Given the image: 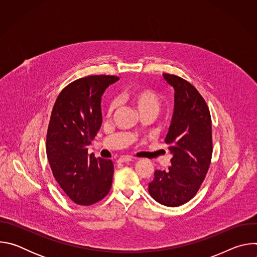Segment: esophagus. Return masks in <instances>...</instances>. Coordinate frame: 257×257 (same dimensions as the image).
Instances as JSON below:
<instances>
[{"label":"esophagus","mask_w":257,"mask_h":257,"mask_svg":"<svg viewBox=\"0 0 257 257\" xmlns=\"http://www.w3.org/2000/svg\"><path fill=\"white\" fill-rule=\"evenodd\" d=\"M131 161H133V159L130 158V157H121V158L118 160V163H129V162H131Z\"/></svg>","instance_id":"1"}]
</instances>
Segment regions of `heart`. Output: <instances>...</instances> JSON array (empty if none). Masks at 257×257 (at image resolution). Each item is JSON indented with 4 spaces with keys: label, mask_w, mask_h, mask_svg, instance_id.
Here are the masks:
<instances>
[{
    "label": "heart",
    "mask_w": 257,
    "mask_h": 257,
    "mask_svg": "<svg viewBox=\"0 0 257 257\" xmlns=\"http://www.w3.org/2000/svg\"><path fill=\"white\" fill-rule=\"evenodd\" d=\"M129 98L134 106L137 108L139 114L144 113H154L158 114L161 107V98L157 92L151 89H138L132 91L129 94ZM118 99H112L108 103L106 115L107 117L112 116L115 112V109L118 106Z\"/></svg>",
    "instance_id": "b5f03b06"
}]
</instances>
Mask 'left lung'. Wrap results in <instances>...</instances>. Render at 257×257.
I'll use <instances>...</instances> for the list:
<instances>
[{
    "label": "left lung",
    "mask_w": 257,
    "mask_h": 257,
    "mask_svg": "<svg viewBox=\"0 0 257 257\" xmlns=\"http://www.w3.org/2000/svg\"><path fill=\"white\" fill-rule=\"evenodd\" d=\"M163 75L175 90L174 114L165 139L173 158L167 171L155 172L149 192L159 203L176 207L195 196L208 171L211 118L204 98L191 83L168 73Z\"/></svg>",
    "instance_id": "8db88e82"
}]
</instances>
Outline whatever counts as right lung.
<instances>
[{"mask_svg": "<svg viewBox=\"0 0 257 257\" xmlns=\"http://www.w3.org/2000/svg\"><path fill=\"white\" fill-rule=\"evenodd\" d=\"M118 80L112 75L77 79L60 92L53 107L47 133L48 160L60 187L80 205L101 200L112 186L113 162L88 156L87 146L101 126V95Z\"/></svg>", "mask_w": 257, "mask_h": 257, "instance_id": "obj_1", "label": "right lung"}]
</instances>
